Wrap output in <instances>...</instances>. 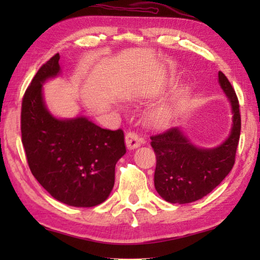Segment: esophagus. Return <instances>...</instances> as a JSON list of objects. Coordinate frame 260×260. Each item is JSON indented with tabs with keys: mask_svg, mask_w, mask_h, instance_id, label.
Instances as JSON below:
<instances>
[{
	"mask_svg": "<svg viewBox=\"0 0 260 260\" xmlns=\"http://www.w3.org/2000/svg\"><path fill=\"white\" fill-rule=\"evenodd\" d=\"M126 140V146L128 150H135V148L140 147L141 145V139L139 135L135 134L134 132H128L125 136Z\"/></svg>",
	"mask_w": 260,
	"mask_h": 260,
	"instance_id": "esophagus-1",
	"label": "esophagus"
}]
</instances>
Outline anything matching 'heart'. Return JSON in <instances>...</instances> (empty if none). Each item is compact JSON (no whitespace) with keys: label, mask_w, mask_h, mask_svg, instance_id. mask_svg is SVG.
Masks as SVG:
<instances>
[{"label":"heart","mask_w":260,"mask_h":260,"mask_svg":"<svg viewBox=\"0 0 260 260\" xmlns=\"http://www.w3.org/2000/svg\"><path fill=\"white\" fill-rule=\"evenodd\" d=\"M185 96L184 93L180 91L176 92L167 102L158 105L157 107L153 109L151 113L152 124L159 129H167L172 126L176 119L179 118L182 110L184 107Z\"/></svg>","instance_id":"1"}]
</instances>
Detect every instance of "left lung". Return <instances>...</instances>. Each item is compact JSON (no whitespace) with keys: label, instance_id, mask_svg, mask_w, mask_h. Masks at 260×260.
I'll use <instances>...</instances> for the list:
<instances>
[{"label":"left lung","instance_id":"obj_1","mask_svg":"<svg viewBox=\"0 0 260 260\" xmlns=\"http://www.w3.org/2000/svg\"><path fill=\"white\" fill-rule=\"evenodd\" d=\"M218 82L231 105L233 124L221 144L199 147L181 127L151 137L156 155L154 185L161 198L170 203H190L209 194L229 174L235 164L241 119L239 103L233 86L221 71Z\"/></svg>","mask_w":260,"mask_h":260}]
</instances>
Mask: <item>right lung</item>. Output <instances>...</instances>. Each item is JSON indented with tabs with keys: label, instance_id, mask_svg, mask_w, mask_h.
Segmentation results:
<instances>
[{
	"label": "right lung",
	"instance_id": "1",
	"mask_svg": "<svg viewBox=\"0 0 260 260\" xmlns=\"http://www.w3.org/2000/svg\"><path fill=\"white\" fill-rule=\"evenodd\" d=\"M59 54L39 69L22 101L21 133L33 176L56 200L91 208L109 197L115 167L126 153L121 129L99 127L86 116L56 117L47 107L43 84L61 74Z\"/></svg>",
	"mask_w": 260,
	"mask_h": 260
}]
</instances>
